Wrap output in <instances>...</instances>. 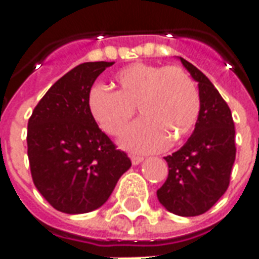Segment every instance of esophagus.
Listing matches in <instances>:
<instances>
[{"label": "esophagus", "mask_w": 259, "mask_h": 259, "mask_svg": "<svg viewBox=\"0 0 259 259\" xmlns=\"http://www.w3.org/2000/svg\"><path fill=\"white\" fill-rule=\"evenodd\" d=\"M130 159H132V163H133V165H139V163H141L143 161H144V158L137 157V155H132V157H130Z\"/></svg>", "instance_id": "esophagus-1"}]
</instances>
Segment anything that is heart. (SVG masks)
I'll use <instances>...</instances> for the list:
<instances>
[{"instance_id": "1", "label": "heart", "mask_w": 259, "mask_h": 259, "mask_svg": "<svg viewBox=\"0 0 259 259\" xmlns=\"http://www.w3.org/2000/svg\"><path fill=\"white\" fill-rule=\"evenodd\" d=\"M115 93L94 85L87 104L91 116L107 135L120 136L135 116L144 119L130 127L120 146L136 152H154L176 146L194 129L200 96L194 81L178 66L132 64L113 77Z\"/></svg>"}]
</instances>
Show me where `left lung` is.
I'll return each instance as SVG.
<instances>
[{
  "label": "left lung",
  "mask_w": 259,
  "mask_h": 259,
  "mask_svg": "<svg viewBox=\"0 0 259 259\" xmlns=\"http://www.w3.org/2000/svg\"><path fill=\"white\" fill-rule=\"evenodd\" d=\"M179 59L198 83L200 115L185 146L165 157L168 179L157 197L175 215L197 217L228 190L236 158V132L230 108L215 85L194 65Z\"/></svg>",
  "instance_id": "8db88e82"
}]
</instances>
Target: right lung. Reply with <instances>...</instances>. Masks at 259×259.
Instances as JSON below:
<instances>
[{"instance_id": "add662e5", "label": "right lung", "mask_w": 259, "mask_h": 259, "mask_svg": "<svg viewBox=\"0 0 259 259\" xmlns=\"http://www.w3.org/2000/svg\"><path fill=\"white\" fill-rule=\"evenodd\" d=\"M113 62H85L55 81L27 123V155L40 194L65 213L104 205L132 166L89 111V93Z\"/></svg>"}]
</instances>
